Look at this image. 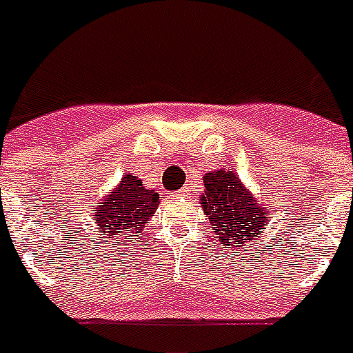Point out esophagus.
<instances>
[{"label":"esophagus","mask_w":353,"mask_h":353,"mask_svg":"<svg viewBox=\"0 0 353 353\" xmlns=\"http://www.w3.org/2000/svg\"><path fill=\"white\" fill-rule=\"evenodd\" d=\"M188 192H190V190H188V187H183L181 190L177 192V196H179V198H185V196H188Z\"/></svg>","instance_id":"esophagus-1"}]
</instances>
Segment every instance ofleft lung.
Listing matches in <instances>:
<instances>
[{
  "label": "left lung",
  "instance_id": "obj_1",
  "mask_svg": "<svg viewBox=\"0 0 353 353\" xmlns=\"http://www.w3.org/2000/svg\"><path fill=\"white\" fill-rule=\"evenodd\" d=\"M203 185L199 205L207 216L212 240L234 251L236 247H252L262 240L269 227V203L252 194L234 172L225 168L207 172Z\"/></svg>",
  "mask_w": 353,
  "mask_h": 353
}]
</instances>
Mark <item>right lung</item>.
Returning <instances> with one entry per match:
<instances>
[{
	"instance_id": "obj_1",
	"label": "right lung",
	"mask_w": 353,
	"mask_h": 353,
	"mask_svg": "<svg viewBox=\"0 0 353 353\" xmlns=\"http://www.w3.org/2000/svg\"><path fill=\"white\" fill-rule=\"evenodd\" d=\"M159 194L150 190L133 174H124L117 187L99 201L91 214L93 229L101 232L108 245H122L121 241H137L144 225L159 207ZM128 245V243H126Z\"/></svg>"
}]
</instances>
